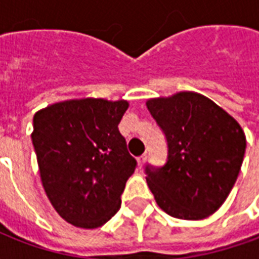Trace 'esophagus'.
Returning <instances> with one entry per match:
<instances>
[{
  "label": "esophagus",
  "mask_w": 259,
  "mask_h": 259,
  "mask_svg": "<svg viewBox=\"0 0 259 259\" xmlns=\"http://www.w3.org/2000/svg\"><path fill=\"white\" fill-rule=\"evenodd\" d=\"M146 159H147V155L146 154H143V155H140V157L137 158V163H139V166H143L144 165V162H146Z\"/></svg>",
  "instance_id": "1"
}]
</instances>
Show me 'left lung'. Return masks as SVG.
<instances>
[{
  "instance_id": "1",
  "label": "left lung",
  "mask_w": 259,
  "mask_h": 259,
  "mask_svg": "<svg viewBox=\"0 0 259 259\" xmlns=\"http://www.w3.org/2000/svg\"><path fill=\"white\" fill-rule=\"evenodd\" d=\"M147 108L168 146L163 166H146L157 204L179 219L209 217L228 198L239 176L245 152L241 126L209 98L191 91L152 98Z\"/></svg>"
}]
</instances>
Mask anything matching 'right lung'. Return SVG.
Returning <instances> with one entry per match:
<instances>
[{
  "label": "right lung",
  "mask_w": 259,
  "mask_h": 259,
  "mask_svg": "<svg viewBox=\"0 0 259 259\" xmlns=\"http://www.w3.org/2000/svg\"><path fill=\"white\" fill-rule=\"evenodd\" d=\"M129 102L69 100L38 111L31 141L48 200L66 222L100 228L120 208L137 162L118 124Z\"/></svg>",
  "instance_id": "obj_1"
}]
</instances>
